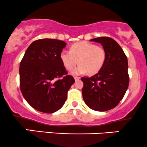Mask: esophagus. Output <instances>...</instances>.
<instances>
[{"label":"esophagus","mask_w":147,"mask_h":147,"mask_svg":"<svg viewBox=\"0 0 147 147\" xmlns=\"http://www.w3.org/2000/svg\"><path fill=\"white\" fill-rule=\"evenodd\" d=\"M74 79H75L76 81H78V80H79L80 79V77H78V76H75L74 77Z\"/></svg>","instance_id":"esophagus-1"}]
</instances>
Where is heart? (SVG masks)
<instances>
[{"instance_id":"1","label":"heart","mask_w":147,"mask_h":147,"mask_svg":"<svg viewBox=\"0 0 147 147\" xmlns=\"http://www.w3.org/2000/svg\"><path fill=\"white\" fill-rule=\"evenodd\" d=\"M105 50L102 47L87 41L76 42L71 46L70 51L63 50L60 59L68 71H72L79 63L80 65L73 71L74 75L94 74L99 72L105 64Z\"/></svg>"}]
</instances>
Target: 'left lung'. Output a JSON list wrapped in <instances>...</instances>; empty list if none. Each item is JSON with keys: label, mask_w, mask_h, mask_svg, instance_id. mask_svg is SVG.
Returning <instances> with one entry per match:
<instances>
[{"label": "left lung", "mask_w": 147, "mask_h": 147, "mask_svg": "<svg viewBox=\"0 0 147 147\" xmlns=\"http://www.w3.org/2000/svg\"><path fill=\"white\" fill-rule=\"evenodd\" d=\"M90 40L101 43L106 59L98 73L90 78H81L83 98L91 109L106 111L119 104L128 88L127 59L121 47L111 38L99 37Z\"/></svg>", "instance_id": "left-lung-1"}]
</instances>
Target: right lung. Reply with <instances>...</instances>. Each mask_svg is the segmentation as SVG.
<instances>
[{
    "mask_svg": "<svg viewBox=\"0 0 147 147\" xmlns=\"http://www.w3.org/2000/svg\"><path fill=\"white\" fill-rule=\"evenodd\" d=\"M67 43L57 39L34 41L20 65V90L26 102L37 111L52 113L64 105L74 77L60 59Z\"/></svg>",
    "mask_w": 147,
    "mask_h": 147,
    "instance_id": "1",
    "label": "right lung"
}]
</instances>
